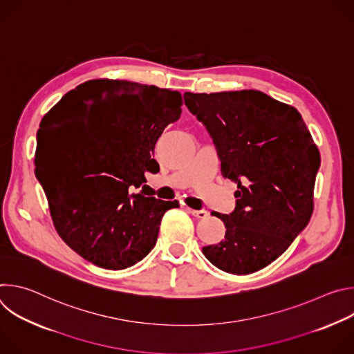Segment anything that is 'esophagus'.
I'll use <instances>...</instances> for the list:
<instances>
[{"mask_svg":"<svg viewBox=\"0 0 354 354\" xmlns=\"http://www.w3.org/2000/svg\"><path fill=\"white\" fill-rule=\"evenodd\" d=\"M189 213L197 218H206L209 216V212L206 210H193V209H189Z\"/></svg>","mask_w":354,"mask_h":354,"instance_id":"esophagus-1","label":"esophagus"}]
</instances>
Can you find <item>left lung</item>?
<instances>
[{
  "mask_svg": "<svg viewBox=\"0 0 354 354\" xmlns=\"http://www.w3.org/2000/svg\"><path fill=\"white\" fill-rule=\"evenodd\" d=\"M183 97L210 133L223 176L238 185L235 210L213 213L223 220L225 236L203 254L227 273L258 272L313 216L318 147L295 108L261 91L185 92Z\"/></svg>",
  "mask_w": 354,
  "mask_h": 354,
  "instance_id": "left-lung-1",
  "label": "left lung"
}]
</instances>
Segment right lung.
Wrapping results in <instances>:
<instances>
[{
	"instance_id": "obj_1",
	"label": "right lung",
	"mask_w": 354,
	"mask_h": 354,
	"mask_svg": "<svg viewBox=\"0 0 354 354\" xmlns=\"http://www.w3.org/2000/svg\"><path fill=\"white\" fill-rule=\"evenodd\" d=\"M180 106L178 91L92 80L41 119L35 174L59 235L88 262L136 265L154 248L165 212L179 207L145 194L144 174L160 171L154 148Z\"/></svg>"
}]
</instances>
